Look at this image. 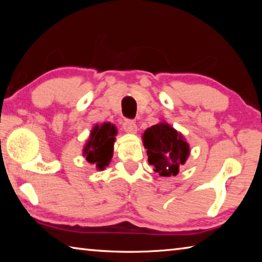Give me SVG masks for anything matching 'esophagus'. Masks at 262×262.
I'll use <instances>...</instances> for the list:
<instances>
[{"mask_svg": "<svg viewBox=\"0 0 262 262\" xmlns=\"http://www.w3.org/2000/svg\"><path fill=\"white\" fill-rule=\"evenodd\" d=\"M122 128L127 134H135L137 132V126L134 121L132 120H125L122 122Z\"/></svg>", "mask_w": 262, "mask_h": 262, "instance_id": "esophagus-1", "label": "esophagus"}]
</instances>
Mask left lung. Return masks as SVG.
I'll return each mask as SVG.
<instances>
[{
	"mask_svg": "<svg viewBox=\"0 0 262 262\" xmlns=\"http://www.w3.org/2000/svg\"><path fill=\"white\" fill-rule=\"evenodd\" d=\"M142 141L147 149L149 164L161 177L178 174L179 167L184 165L190 154L184 135L166 121L147 128Z\"/></svg>",
	"mask_w": 262,
	"mask_h": 262,
	"instance_id": "obj_1",
	"label": "left lung"
}]
</instances>
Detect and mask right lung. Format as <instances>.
<instances>
[{
	"mask_svg": "<svg viewBox=\"0 0 262 262\" xmlns=\"http://www.w3.org/2000/svg\"><path fill=\"white\" fill-rule=\"evenodd\" d=\"M118 129L111 122L94 126L90 136L83 148V156L86 162L95 165L97 170L103 171L108 166L113 157V148Z\"/></svg>",
	"mask_w": 262,
	"mask_h": 262,
	"instance_id": "right-lung-1",
	"label": "right lung"
}]
</instances>
